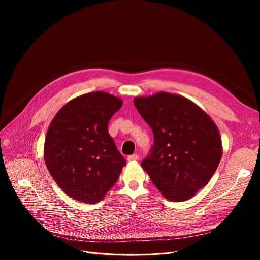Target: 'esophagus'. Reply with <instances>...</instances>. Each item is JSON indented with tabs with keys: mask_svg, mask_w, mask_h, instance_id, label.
<instances>
[{
	"mask_svg": "<svg viewBox=\"0 0 260 260\" xmlns=\"http://www.w3.org/2000/svg\"><path fill=\"white\" fill-rule=\"evenodd\" d=\"M139 159V156L137 154H134V155H129L127 156V160L128 161H137Z\"/></svg>",
	"mask_w": 260,
	"mask_h": 260,
	"instance_id": "obj_1",
	"label": "esophagus"
}]
</instances>
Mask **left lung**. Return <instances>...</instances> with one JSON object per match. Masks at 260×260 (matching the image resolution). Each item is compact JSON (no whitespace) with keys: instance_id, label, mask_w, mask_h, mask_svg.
Wrapping results in <instances>:
<instances>
[{"instance_id":"1","label":"left lung","mask_w":260,"mask_h":260,"mask_svg":"<svg viewBox=\"0 0 260 260\" xmlns=\"http://www.w3.org/2000/svg\"><path fill=\"white\" fill-rule=\"evenodd\" d=\"M134 104L154 133L142 169L167 199L184 201L207 185L222 157L220 133L212 118L180 94L161 91Z\"/></svg>"}]
</instances>
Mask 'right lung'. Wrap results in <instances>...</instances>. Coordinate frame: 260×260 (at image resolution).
Here are the masks:
<instances>
[{"mask_svg": "<svg viewBox=\"0 0 260 260\" xmlns=\"http://www.w3.org/2000/svg\"><path fill=\"white\" fill-rule=\"evenodd\" d=\"M122 103L108 92L84 93L67 102L50 122L45 165L71 198L87 204L101 201L126 165L107 129Z\"/></svg>", "mask_w": 260, "mask_h": 260, "instance_id": "obj_1", "label": "right lung"}]
</instances>
